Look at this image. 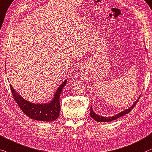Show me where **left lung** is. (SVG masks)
<instances>
[{
  "mask_svg": "<svg viewBox=\"0 0 152 152\" xmlns=\"http://www.w3.org/2000/svg\"><path fill=\"white\" fill-rule=\"evenodd\" d=\"M145 50H147V49H146V48H145ZM140 96L137 99V100H136L135 102L132 104V106L129 107V108L125 109V110L121 111V112L118 113V114H116L115 116H110V117H105V116H99V115L96 114L95 111H93V109L91 107H90V116H91L92 118L94 119V120L96 121H97V122H110V121H112L116 120V119L120 118V117H121L123 116H124V115L128 114V113H129L130 111H131L132 109H133V107H135V105L136 104V103L137 102L138 99H140Z\"/></svg>",
  "mask_w": 152,
  "mask_h": 152,
  "instance_id": "obj_1",
  "label": "left lung"
}]
</instances>
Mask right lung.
<instances>
[{"mask_svg":"<svg viewBox=\"0 0 152 152\" xmlns=\"http://www.w3.org/2000/svg\"><path fill=\"white\" fill-rule=\"evenodd\" d=\"M66 80H65L59 86L54 94V97L52 100L46 103L31 102L23 98L20 94L17 93L11 84L10 86L15 100L26 116L34 120L52 122L56 120L59 116V111H60L59 97L62 89L66 85Z\"/></svg>","mask_w":152,"mask_h":152,"instance_id":"1","label":"right lung"}]
</instances>
